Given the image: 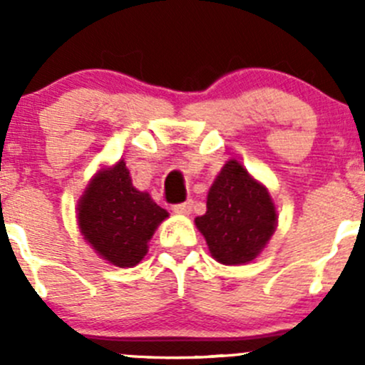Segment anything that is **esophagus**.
Instances as JSON below:
<instances>
[{
  "instance_id": "1",
  "label": "esophagus",
  "mask_w": 365,
  "mask_h": 365,
  "mask_svg": "<svg viewBox=\"0 0 365 365\" xmlns=\"http://www.w3.org/2000/svg\"><path fill=\"white\" fill-rule=\"evenodd\" d=\"M173 212L180 213V215H189L192 212V201H183V203L173 205Z\"/></svg>"
}]
</instances>
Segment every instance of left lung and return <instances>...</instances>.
Returning a JSON list of instances; mask_svg holds the SVG:
<instances>
[{
  "label": "left lung",
  "instance_id": "1",
  "mask_svg": "<svg viewBox=\"0 0 365 365\" xmlns=\"http://www.w3.org/2000/svg\"><path fill=\"white\" fill-rule=\"evenodd\" d=\"M196 226L210 254L222 264L256 259L277 226V212L267 187L237 160H227L206 197V213Z\"/></svg>",
  "mask_w": 365,
  "mask_h": 365
}]
</instances>
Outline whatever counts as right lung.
I'll use <instances>...</instances> for the list:
<instances>
[{"label": "right lung", "mask_w": 365, "mask_h": 365, "mask_svg": "<svg viewBox=\"0 0 365 365\" xmlns=\"http://www.w3.org/2000/svg\"><path fill=\"white\" fill-rule=\"evenodd\" d=\"M169 213L132 185L123 160L101 169L77 205L84 240L114 267H135L148 252V242Z\"/></svg>", "instance_id": "obj_1"}]
</instances>
